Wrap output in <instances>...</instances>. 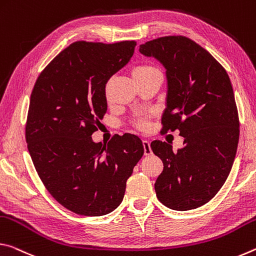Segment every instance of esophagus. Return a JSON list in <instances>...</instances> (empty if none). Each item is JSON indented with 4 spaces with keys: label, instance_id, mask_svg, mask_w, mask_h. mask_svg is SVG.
<instances>
[{
    "label": "esophagus",
    "instance_id": "1",
    "mask_svg": "<svg viewBox=\"0 0 256 256\" xmlns=\"http://www.w3.org/2000/svg\"><path fill=\"white\" fill-rule=\"evenodd\" d=\"M143 148H144L145 156H150V154H152V150H150V145L148 140H143Z\"/></svg>",
    "mask_w": 256,
    "mask_h": 256
}]
</instances>
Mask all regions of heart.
Returning a JSON list of instances; mask_svg holds the SVG:
<instances>
[{"instance_id":"b5f03b06","label":"heart","mask_w":256,"mask_h":256,"mask_svg":"<svg viewBox=\"0 0 256 256\" xmlns=\"http://www.w3.org/2000/svg\"><path fill=\"white\" fill-rule=\"evenodd\" d=\"M156 72H160L156 66L148 64H142L136 66L135 68L132 69V77L136 82H138L140 80V79H144ZM104 95H106V98L108 100H110V82H108L106 84V86H104ZM148 118H145V116H142V118H137L134 120V127L140 129V130H143V129L148 128Z\"/></svg>"}]
</instances>
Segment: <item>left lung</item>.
<instances>
[{
    "mask_svg": "<svg viewBox=\"0 0 256 256\" xmlns=\"http://www.w3.org/2000/svg\"><path fill=\"white\" fill-rule=\"evenodd\" d=\"M140 52L166 69V108L161 132L178 130L184 148L174 153L150 143L163 162L154 188L166 208L187 211L211 200L227 180L240 140V118L227 71L206 50L185 36L146 42Z\"/></svg>",
    "mask_w": 256,
    "mask_h": 256,
    "instance_id": "8db88e82",
    "label": "left lung"
}]
</instances>
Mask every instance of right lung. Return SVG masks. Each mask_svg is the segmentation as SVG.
Returning a JSON list of instances; mask_svg holds the SVG:
<instances>
[{
  "label": "right lung",
  "instance_id": "obj_1",
  "mask_svg": "<svg viewBox=\"0 0 256 256\" xmlns=\"http://www.w3.org/2000/svg\"><path fill=\"white\" fill-rule=\"evenodd\" d=\"M135 46V40L74 42L45 66L32 88L29 154L53 198L77 214L98 216L118 208L144 154L134 135H116L108 145L92 140L108 108L104 86L128 64Z\"/></svg>",
  "mask_w": 256,
  "mask_h": 256
}]
</instances>
